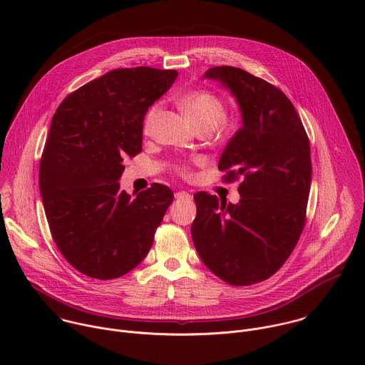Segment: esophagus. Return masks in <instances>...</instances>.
<instances>
[{
  "label": "esophagus",
  "mask_w": 365,
  "mask_h": 365,
  "mask_svg": "<svg viewBox=\"0 0 365 365\" xmlns=\"http://www.w3.org/2000/svg\"><path fill=\"white\" fill-rule=\"evenodd\" d=\"M175 197L178 200H190L192 199V195L189 192H185V190H180V192H176Z\"/></svg>",
  "instance_id": "34e87169"
}]
</instances>
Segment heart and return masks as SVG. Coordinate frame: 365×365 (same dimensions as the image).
Returning a JSON list of instances; mask_svg holds the SVG:
<instances>
[{
    "instance_id": "b5f03b06",
    "label": "heart",
    "mask_w": 365,
    "mask_h": 365,
    "mask_svg": "<svg viewBox=\"0 0 365 365\" xmlns=\"http://www.w3.org/2000/svg\"><path fill=\"white\" fill-rule=\"evenodd\" d=\"M179 106L183 113L189 117V120L199 128V130H214L221 121H224L227 115V108L222 99L211 91L206 89H195L187 91L179 96ZM160 103L154 102L148 107L143 118V131L144 134H150L155 120L160 113ZM203 159L195 158L190 163H179L176 165V170L182 178H192V165L200 166L203 165Z\"/></svg>"
}]
</instances>
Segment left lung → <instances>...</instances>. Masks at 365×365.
<instances>
[{
    "instance_id": "1",
    "label": "left lung",
    "mask_w": 365,
    "mask_h": 365,
    "mask_svg": "<svg viewBox=\"0 0 365 365\" xmlns=\"http://www.w3.org/2000/svg\"><path fill=\"white\" fill-rule=\"evenodd\" d=\"M205 78L230 88L242 113L218 165L225 183L241 178V199L232 205L195 193L192 240L215 276L250 286L286 263L303 231L312 182L309 137L292 101L267 81L234 66H214Z\"/></svg>"
}]
</instances>
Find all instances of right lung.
I'll return each mask as SVG.
<instances>
[{"instance_id":"right-lung-1","label":"right lung","mask_w":365,"mask_h":365,"mask_svg":"<svg viewBox=\"0 0 365 365\" xmlns=\"http://www.w3.org/2000/svg\"><path fill=\"white\" fill-rule=\"evenodd\" d=\"M176 78L172 69H114L69 93L51 118L38 170L44 212L66 262L88 277L135 269L173 202L165 185L133 199L118 180L124 159L141 153L145 111Z\"/></svg>"}]
</instances>
